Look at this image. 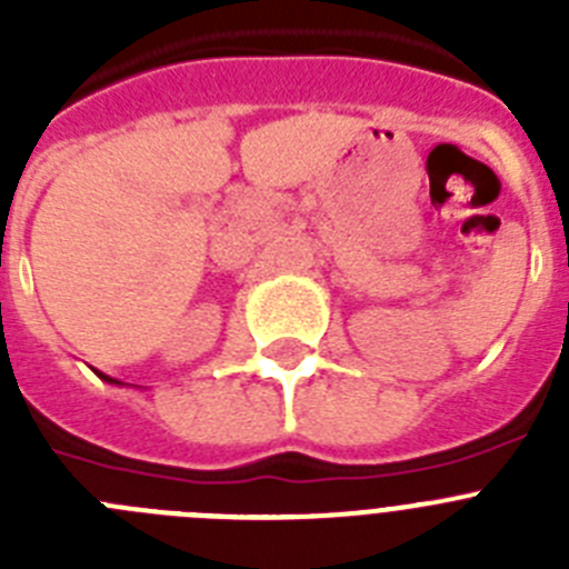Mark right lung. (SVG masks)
Masks as SVG:
<instances>
[{
    "instance_id": "1",
    "label": "right lung",
    "mask_w": 569,
    "mask_h": 569,
    "mask_svg": "<svg viewBox=\"0 0 569 569\" xmlns=\"http://www.w3.org/2000/svg\"><path fill=\"white\" fill-rule=\"evenodd\" d=\"M99 376H102V373H99ZM102 379H104V381H116V379H108V376H102ZM116 385H119V381H116Z\"/></svg>"
}]
</instances>
